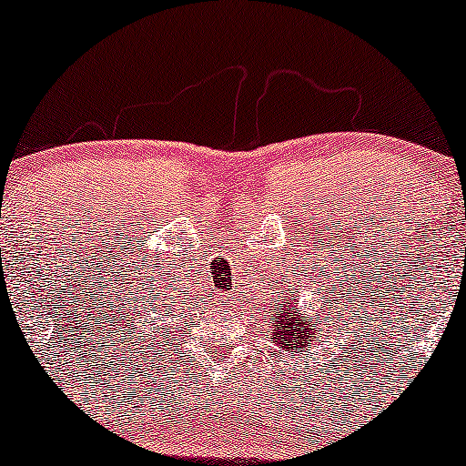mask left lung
Returning a JSON list of instances; mask_svg holds the SVG:
<instances>
[{
	"mask_svg": "<svg viewBox=\"0 0 466 466\" xmlns=\"http://www.w3.org/2000/svg\"><path fill=\"white\" fill-rule=\"evenodd\" d=\"M289 288V285H288ZM289 296H285L283 303L276 308V311L269 319V325H272V339L279 347H283L285 351H300L305 347L314 345V340H319V331L323 319L319 316V320H311L309 314H305L303 308L296 300L294 291L285 289ZM327 323H329V316H325ZM268 323V319H265Z\"/></svg>",
	"mask_w": 466,
	"mask_h": 466,
	"instance_id": "8db88e82",
	"label": "left lung"
}]
</instances>
